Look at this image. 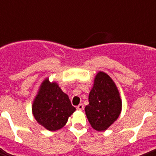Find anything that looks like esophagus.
Here are the masks:
<instances>
[{
  "label": "esophagus",
  "mask_w": 156,
  "mask_h": 156,
  "mask_svg": "<svg viewBox=\"0 0 156 156\" xmlns=\"http://www.w3.org/2000/svg\"><path fill=\"white\" fill-rule=\"evenodd\" d=\"M77 109H78V110H80V111H82V110H83V109H84V105H83V104H78V106H77Z\"/></svg>",
  "instance_id": "esophagus-1"
}]
</instances>
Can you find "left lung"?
Segmentation results:
<instances>
[{
  "instance_id": "1",
  "label": "left lung",
  "mask_w": 156,
  "mask_h": 156,
  "mask_svg": "<svg viewBox=\"0 0 156 156\" xmlns=\"http://www.w3.org/2000/svg\"><path fill=\"white\" fill-rule=\"evenodd\" d=\"M88 100L85 112L90 126L97 131L106 130L117 120L122 109L118 88L108 73H96Z\"/></svg>"
}]
</instances>
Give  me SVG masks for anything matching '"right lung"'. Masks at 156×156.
<instances>
[{
    "label": "right lung",
    "instance_id": "1",
    "mask_svg": "<svg viewBox=\"0 0 156 156\" xmlns=\"http://www.w3.org/2000/svg\"><path fill=\"white\" fill-rule=\"evenodd\" d=\"M32 114L40 126L56 131L66 126L69 117L75 112L67 94L56 82L46 78L40 84L31 106Z\"/></svg>",
    "mask_w": 156,
    "mask_h": 156
}]
</instances>
